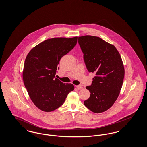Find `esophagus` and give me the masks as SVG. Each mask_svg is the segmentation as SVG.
Returning <instances> with one entry per match:
<instances>
[{
    "label": "esophagus",
    "instance_id": "obj_1",
    "mask_svg": "<svg viewBox=\"0 0 147 147\" xmlns=\"http://www.w3.org/2000/svg\"><path fill=\"white\" fill-rule=\"evenodd\" d=\"M76 88L78 89H83V86L82 85H77Z\"/></svg>",
    "mask_w": 147,
    "mask_h": 147
}]
</instances>
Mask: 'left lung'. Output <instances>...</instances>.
I'll list each match as a JSON object with an SVG mask.
<instances>
[{"mask_svg": "<svg viewBox=\"0 0 147 147\" xmlns=\"http://www.w3.org/2000/svg\"><path fill=\"white\" fill-rule=\"evenodd\" d=\"M78 42L87 69L96 75L86 87L90 96L84 105L94 113L104 112L113 105L122 86L125 68L121 57L115 46L98 37L80 36Z\"/></svg>", "mask_w": 147, "mask_h": 147, "instance_id": "obj_1", "label": "left lung"}]
</instances>
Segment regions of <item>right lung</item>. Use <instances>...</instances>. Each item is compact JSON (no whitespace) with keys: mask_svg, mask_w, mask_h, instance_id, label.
<instances>
[{"mask_svg":"<svg viewBox=\"0 0 147 147\" xmlns=\"http://www.w3.org/2000/svg\"><path fill=\"white\" fill-rule=\"evenodd\" d=\"M78 37H56L36 45L26 56L22 78L28 95L35 106L45 112L63 105L74 86L55 78L60 59L76 45Z\"/></svg>","mask_w":147,"mask_h":147,"instance_id":"obj_1","label":"right lung"}]
</instances>
